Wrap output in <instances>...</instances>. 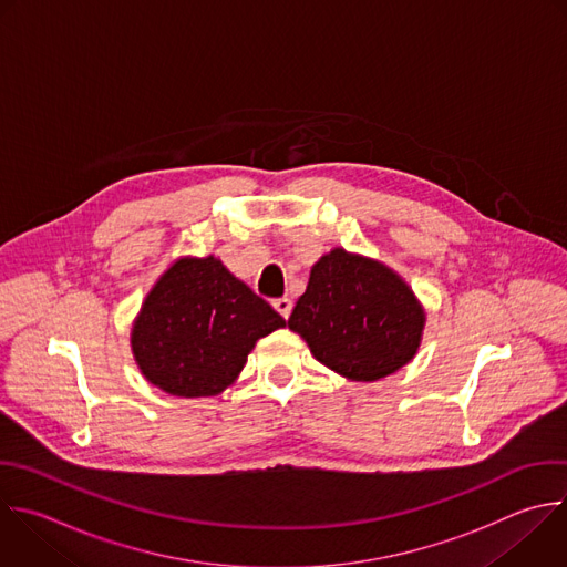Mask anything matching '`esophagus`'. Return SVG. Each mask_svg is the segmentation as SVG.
<instances>
[{"label": "esophagus", "instance_id": "obj_1", "mask_svg": "<svg viewBox=\"0 0 567 567\" xmlns=\"http://www.w3.org/2000/svg\"><path fill=\"white\" fill-rule=\"evenodd\" d=\"M291 307H293V302L289 300V298H276L274 300V309L287 320L289 318V313H291Z\"/></svg>", "mask_w": 567, "mask_h": 567}]
</instances>
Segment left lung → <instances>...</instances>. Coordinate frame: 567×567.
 Returning <instances> with one entry per match:
<instances>
[{
  "label": "left lung",
  "instance_id": "obj_1",
  "mask_svg": "<svg viewBox=\"0 0 567 567\" xmlns=\"http://www.w3.org/2000/svg\"><path fill=\"white\" fill-rule=\"evenodd\" d=\"M425 313L412 289L385 265L344 249L322 256L298 298L289 329L316 360L351 381H379L408 364Z\"/></svg>",
  "mask_w": 567,
  "mask_h": 567
}]
</instances>
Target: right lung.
I'll list each match as a JSON object with an SVG mask.
<instances>
[{"mask_svg":"<svg viewBox=\"0 0 567 567\" xmlns=\"http://www.w3.org/2000/svg\"><path fill=\"white\" fill-rule=\"evenodd\" d=\"M285 318L209 258L177 260L151 289L133 324L146 381L171 396H216L236 381L256 340Z\"/></svg>","mask_w":567,"mask_h":567,"instance_id":"obj_1","label":"right lung"}]
</instances>
